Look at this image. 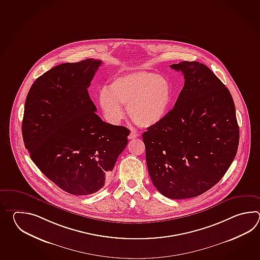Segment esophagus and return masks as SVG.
<instances>
[{"label": "esophagus", "mask_w": 260, "mask_h": 260, "mask_svg": "<svg viewBox=\"0 0 260 260\" xmlns=\"http://www.w3.org/2000/svg\"><path fill=\"white\" fill-rule=\"evenodd\" d=\"M138 133L131 132L130 133V135H129V137H128V138H129V139H135V138H138Z\"/></svg>", "instance_id": "1"}]
</instances>
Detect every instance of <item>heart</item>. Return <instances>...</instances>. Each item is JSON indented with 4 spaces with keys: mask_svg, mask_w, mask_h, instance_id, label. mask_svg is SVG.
<instances>
[{
    "mask_svg": "<svg viewBox=\"0 0 260 260\" xmlns=\"http://www.w3.org/2000/svg\"><path fill=\"white\" fill-rule=\"evenodd\" d=\"M99 102L106 119L112 123L127 115L141 127H150L162 122L171 110L173 86L170 81L153 72H130L114 78L108 88L100 89Z\"/></svg>",
    "mask_w": 260,
    "mask_h": 260,
    "instance_id": "1",
    "label": "heart"
}]
</instances>
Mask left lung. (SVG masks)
Returning a JSON list of instances; mask_svg holds the SVG:
<instances>
[{"mask_svg":"<svg viewBox=\"0 0 260 260\" xmlns=\"http://www.w3.org/2000/svg\"><path fill=\"white\" fill-rule=\"evenodd\" d=\"M185 83L162 122L144 132L149 177L170 199H188L213 188L237 153L239 126L232 94L207 66H170Z\"/></svg>","mask_w":260,"mask_h":260,"instance_id":"obj_1","label":"left lung"}]
</instances>
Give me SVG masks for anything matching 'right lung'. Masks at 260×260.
<instances>
[{
  "label": "right lung",
  "mask_w": 260,
  "mask_h": 260,
  "mask_svg": "<svg viewBox=\"0 0 260 260\" xmlns=\"http://www.w3.org/2000/svg\"><path fill=\"white\" fill-rule=\"evenodd\" d=\"M102 61L88 58L55 66L28 91L22 136L31 160L44 176L73 195L103 188L130 131L103 122L88 87Z\"/></svg>",
  "instance_id": "obj_1"
}]
</instances>
